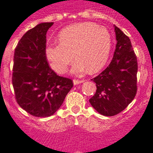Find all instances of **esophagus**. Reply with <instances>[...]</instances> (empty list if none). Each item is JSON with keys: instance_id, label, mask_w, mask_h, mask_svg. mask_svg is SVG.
Here are the masks:
<instances>
[{"instance_id": "34e87169", "label": "esophagus", "mask_w": 153, "mask_h": 153, "mask_svg": "<svg viewBox=\"0 0 153 153\" xmlns=\"http://www.w3.org/2000/svg\"><path fill=\"white\" fill-rule=\"evenodd\" d=\"M84 80H78V79H74L73 80V83L74 85H78V84H80L82 82H83Z\"/></svg>"}]
</instances>
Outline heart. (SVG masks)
<instances>
[{
	"label": "heart",
	"instance_id": "obj_1",
	"mask_svg": "<svg viewBox=\"0 0 153 153\" xmlns=\"http://www.w3.org/2000/svg\"><path fill=\"white\" fill-rule=\"evenodd\" d=\"M59 44H48L45 56L51 69L62 74L73 59L72 73L99 71L106 63L111 49V37L105 27L90 22L78 23L62 29Z\"/></svg>",
	"mask_w": 153,
	"mask_h": 153
}]
</instances>
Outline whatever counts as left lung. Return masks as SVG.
<instances>
[{
  "instance_id": "obj_1",
  "label": "left lung",
  "mask_w": 153,
  "mask_h": 153,
  "mask_svg": "<svg viewBox=\"0 0 153 153\" xmlns=\"http://www.w3.org/2000/svg\"><path fill=\"white\" fill-rule=\"evenodd\" d=\"M116 49L106 69L92 79L97 91L90 99L102 115L114 116L133 100L137 94V60L129 38L114 25Z\"/></svg>"
}]
</instances>
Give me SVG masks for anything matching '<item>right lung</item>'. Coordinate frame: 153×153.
<instances>
[{"instance_id":"1","label":"right lung","mask_w":153,"mask_h":153,"mask_svg":"<svg viewBox=\"0 0 153 153\" xmlns=\"http://www.w3.org/2000/svg\"><path fill=\"white\" fill-rule=\"evenodd\" d=\"M53 22L41 23L28 30L15 49L13 86L16 102L32 116L50 117L62 105L73 86L71 79L59 76L46 56V34Z\"/></svg>"}]
</instances>
